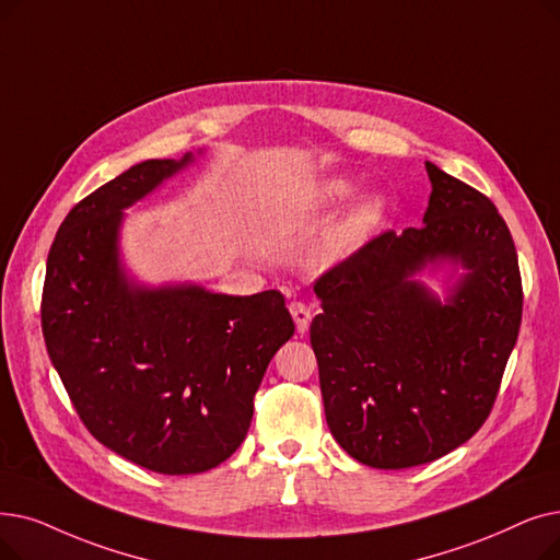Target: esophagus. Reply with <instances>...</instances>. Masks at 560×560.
I'll return each instance as SVG.
<instances>
[{"mask_svg": "<svg viewBox=\"0 0 560 560\" xmlns=\"http://www.w3.org/2000/svg\"><path fill=\"white\" fill-rule=\"evenodd\" d=\"M290 315H293V320L298 325V331L304 334L311 325V308L304 302H290Z\"/></svg>", "mask_w": 560, "mask_h": 560, "instance_id": "obj_1", "label": "esophagus"}]
</instances>
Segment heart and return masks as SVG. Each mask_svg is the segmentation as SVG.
I'll return each instance as SVG.
<instances>
[{
    "instance_id": "obj_1",
    "label": "heart",
    "mask_w": 560,
    "mask_h": 560,
    "mask_svg": "<svg viewBox=\"0 0 560 560\" xmlns=\"http://www.w3.org/2000/svg\"><path fill=\"white\" fill-rule=\"evenodd\" d=\"M357 185L352 180L346 178H331L327 183H323L320 187H315L313 197L308 201V208L298 212L293 217V224H302L306 220H311L313 214H323L329 210H336L338 206H343L350 197H354ZM384 217V203L375 197L363 199L343 222L338 224V229L334 231V235L327 242V254L338 258L348 252H352L359 242L366 237Z\"/></svg>"
}]
</instances>
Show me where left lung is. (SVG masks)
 Returning <instances> with one entry per match:
<instances>
[{
	"mask_svg": "<svg viewBox=\"0 0 560 560\" xmlns=\"http://www.w3.org/2000/svg\"><path fill=\"white\" fill-rule=\"evenodd\" d=\"M421 229L386 231L313 290L311 323L334 440L361 465L407 469L465 444L494 407L522 325L513 235L494 203L440 166ZM466 275L442 303L416 279L428 264Z\"/></svg>",
	"mask_w": 560,
	"mask_h": 560,
	"instance_id": "left-lung-1",
	"label": "left lung"
}]
</instances>
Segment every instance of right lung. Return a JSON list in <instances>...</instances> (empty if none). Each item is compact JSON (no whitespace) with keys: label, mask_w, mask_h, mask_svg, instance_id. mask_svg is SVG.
Returning a JSON list of instances; mask_svg holds the SVG:
<instances>
[{"label":"right lung","mask_w":560,"mask_h":560,"mask_svg":"<svg viewBox=\"0 0 560 560\" xmlns=\"http://www.w3.org/2000/svg\"><path fill=\"white\" fill-rule=\"evenodd\" d=\"M191 162H139L72 208L47 254L40 302L47 354L86 430L168 476L208 471L237 451L267 363L295 334L279 290L235 298L128 279L124 210Z\"/></svg>","instance_id":"1"}]
</instances>
